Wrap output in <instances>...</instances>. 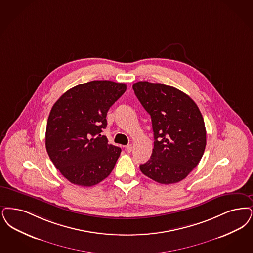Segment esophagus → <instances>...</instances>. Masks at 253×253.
Wrapping results in <instances>:
<instances>
[{
  "instance_id": "1",
  "label": "esophagus",
  "mask_w": 253,
  "mask_h": 253,
  "mask_svg": "<svg viewBox=\"0 0 253 253\" xmlns=\"http://www.w3.org/2000/svg\"><path fill=\"white\" fill-rule=\"evenodd\" d=\"M125 151L127 152H131L132 151V145L129 144V145L125 146Z\"/></svg>"
}]
</instances>
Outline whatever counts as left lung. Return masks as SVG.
Returning a JSON list of instances; mask_svg holds the SVG:
<instances>
[{
    "label": "left lung",
    "mask_w": 253,
    "mask_h": 253,
    "mask_svg": "<svg viewBox=\"0 0 253 253\" xmlns=\"http://www.w3.org/2000/svg\"><path fill=\"white\" fill-rule=\"evenodd\" d=\"M132 89L151 115L154 135L152 156L140 165V170L159 183L181 182L205 150L202 113L188 95L173 86L141 81L133 84Z\"/></svg>",
    "instance_id": "left-lung-1"
}]
</instances>
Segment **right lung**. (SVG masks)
<instances>
[{"instance_id": "obj_1", "label": "right lung", "mask_w": 253, "mask_h": 253, "mask_svg": "<svg viewBox=\"0 0 253 253\" xmlns=\"http://www.w3.org/2000/svg\"><path fill=\"white\" fill-rule=\"evenodd\" d=\"M126 84L91 81L65 92L51 108L45 145L49 157L71 183L95 185L111 173L122 149L101 131L109 108L126 91Z\"/></svg>"}]
</instances>
